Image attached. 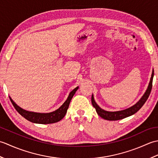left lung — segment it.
<instances>
[{
  "label": "left lung",
  "mask_w": 158,
  "mask_h": 158,
  "mask_svg": "<svg viewBox=\"0 0 158 158\" xmlns=\"http://www.w3.org/2000/svg\"><path fill=\"white\" fill-rule=\"evenodd\" d=\"M154 71L153 69L152 70V77H151L150 81L149 83V85L147 87V89H146L145 92L144 93L143 96L140 98V99L137 102L136 104H135L133 106L129 107L126 109L118 110V111H107V110H104L100 108V107L97 105L96 102L94 98V95L92 96V103L93 106L96 109V110L98 115L104 119L109 120V121H115L119 119H122L123 118H126L129 116H131L136 113L138 110L141 108L143 106L144 104L147 101V98H149V96L151 93V90L152 88V82H153V78Z\"/></svg>",
  "instance_id": "obj_1"
}]
</instances>
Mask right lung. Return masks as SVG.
I'll return each mask as SVG.
<instances>
[{"mask_svg": "<svg viewBox=\"0 0 158 158\" xmlns=\"http://www.w3.org/2000/svg\"><path fill=\"white\" fill-rule=\"evenodd\" d=\"M78 88L79 87H77V88H75L70 92L66 100L63 103V105L60 106L59 109L53 112L46 113L28 111V110H26L19 106L14 101H13L10 96L9 98L11 100V102H12L13 106L15 107L17 111H18L22 117H24L25 119L30 121V122L40 124L53 123L59 122V121L63 119V117L65 116L67 112V110H68V108L69 106L70 100H71L73 96L75 95V94L77 90L78 89Z\"/></svg>", "mask_w": 158, "mask_h": 158, "instance_id": "right-lung-1", "label": "right lung"}]
</instances>
